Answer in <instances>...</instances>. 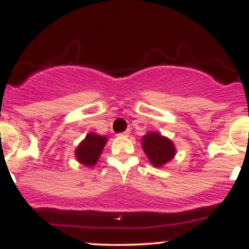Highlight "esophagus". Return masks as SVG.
I'll return each instance as SVG.
<instances>
[{"label": "esophagus", "mask_w": 249, "mask_h": 249, "mask_svg": "<svg viewBox=\"0 0 249 249\" xmlns=\"http://www.w3.org/2000/svg\"><path fill=\"white\" fill-rule=\"evenodd\" d=\"M129 135H130V131H125V132H122V133H119V137H129Z\"/></svg>", "instance_id": "1"}]
</instances>
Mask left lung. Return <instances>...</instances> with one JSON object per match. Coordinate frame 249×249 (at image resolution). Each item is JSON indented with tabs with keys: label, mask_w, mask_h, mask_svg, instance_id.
<instances>
[{
	"label": "left lung",
	"mask_w": 249,
	"mask_h": 249,
	"mask_svg": "<svg viewBox=\"0 0 249 249\" xmlns=\"http://www.w3.org/2000/svg\"><path fill=\"white\" fill-rule=\"evenodd\" d=\"M142 147L150 163L156 168H162L176 155V147L173 141L154 131H150L142 137Z\"/></svg>",
	"instance_id": "obj_1"
}]
</instances>
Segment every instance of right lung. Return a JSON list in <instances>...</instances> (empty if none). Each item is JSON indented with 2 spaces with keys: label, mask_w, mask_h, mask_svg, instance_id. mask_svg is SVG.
I'll return each mask as SVG.
<instances>
[{
  "label": "right lung",
  "mask_w": 249,
  "mask_h": 249,
  "mask_svg": "<svg viewBox=\"0 0 249 249\" xmlns=\"http://www.w3.org/2000/svg\"><path fill=\"white\" fill-rule=\"evenodd\" d=\"M107 143L106 136L97 135L94 132L87 133L84 141L75 147V158L85 166H94L99 160L104 147Z\"/></svg>",
  "instance_id": "obj_1"
}]
</instances>
